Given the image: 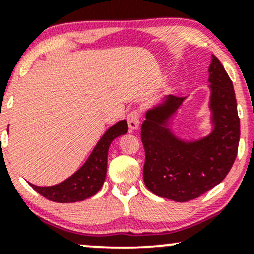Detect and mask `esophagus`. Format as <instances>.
Returning <instances> with one entry per match:
<instances>
[{
	"instance_id": "obj_1",
	"label": "esophagus",
	"mask_w": 254,
	"mask_h": 254,
	"mask_svg": "<svg viewBox=\"0 0 254 254\" xmlns=\"http://www.w3.org/2000/svg\"><path fill=\"white\" fill-rule=\"evenodd\" d=\"M127 122H128V127H129L130 132L137 130L139 128V124H140V114H139V111L137 110L130 111L127 116Z\"/></svg>"
}]
</instances>
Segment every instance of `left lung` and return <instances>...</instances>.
<instances>
[{"label":"left lung","instance_id":"obj_1","mask_svg":"<svg viewBox=\"0 0 254 254\" xmlns=\"http://www.w3.org/2000/svg\"><path fill=\"white\" fill-rule=\"evenodd\" d=\"M208 72L212 129L207 135L188 140L172 130L185 98L167 95L145 114L140 134L144 183L160 197L176 202L198 197L225 178L236 159L240 119L233 82L214 56Z\"/></svg>","mask_w":254,"mask_h":254}]
</instances>
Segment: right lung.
<instances>
[{
	"label": "right lung",
	"instance_id": "add662e5",
	"mask_svg": "<svg viewBox=\"0 0 254 254\" xmlns=\"http://www.w3.org/2000/svg\"><path fill=\"white\" fill-rule=\"evenodd\" d=\"M128 132L126 120L116 122L106 129L86 162L72 176L51 187H39L29 183L40 195L59 203H71L92 197L103 187L108 167L109 146L114 139Z\"/></svg>",
	"mask_w": 254,
	"mask_h": 254
}]
</instances>
